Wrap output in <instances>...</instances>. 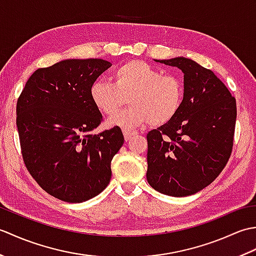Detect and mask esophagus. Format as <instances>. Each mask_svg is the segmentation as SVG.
Wrapping results in <instances>:
<instances>
[{"label":"esophagus","instance_id":"1","mask_svg":"<svg viewBox=\"0 0 256 256\" xmlns=\"http://www.w3.org/2000/svg\"><path fill=\"white\" fill-rule=\"evenodd\" d=\"M123 134H124L125 140H126V142H128V140H131V138L134 136V135L136 134V133H135L134 131H123Z\"/></svg>","mask_w":256,"mask_h":256}]
</instances>
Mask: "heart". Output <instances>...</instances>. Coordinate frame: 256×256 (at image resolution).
Returning <instances> with one entry per match:
<instances>
[{
    "label": "heart",
    "mask_w": 256,
    "mask_h": 256,
    "mask_svg": "<svg viewBox=\"0 0 256 256\" xmlns=\"http://www.w3.org/2000/svg\"><path fill=\"white\" fill-rule=\"evenodd\" d=\"M111 82L96 81L90 86V99L104 116H114L129 98L130 108L110 118L108 124L132 131L150 123L162 126L172 121L180 110L184 84L174 74H162L142 60H130L118 66Z\"/></svg>",
    "instance_id": "1"
}]
</instances>
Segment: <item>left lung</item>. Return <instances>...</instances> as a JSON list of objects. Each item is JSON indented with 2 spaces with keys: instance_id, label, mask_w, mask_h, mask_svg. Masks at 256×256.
Here are the masks:
<instances>
[{
  "instance_id": "1",
  "label": "left lung",
  "mask_w": 256,
  "mask_h": 256,
  "mask_svg": "<svg viewBox=\"0 0 256 256\" xmlns=\"http://www.w3.org/2000/svg\"><path fill=\"white\" fill-rule=\"evenodd\" d=\"M184 72L176 118L148 134V182L186 197L206 188L226 165L234 138L236 101L214 72L184 57L156 60Z\"/></svg>"
}]
</instances>
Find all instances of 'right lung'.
<instances>
[{"mask_svg":"<svg viewBox=\"0 0 256 256\" xmlns=\"http://www.w3.org/2000/svg\"><path fill=\"white\" fill-rule=\"evenodd\" d=\"M112 66L103 59H66L40 68L16 106L22 156L36 182L52 197L84 202L111 179V160L124 143L121 128L94 134L102 114L90 86Z\"/></svg>","mask_w":256,"mask_h":256,"instance_id":"add662e5","label":"right lung"}]
</instances>
